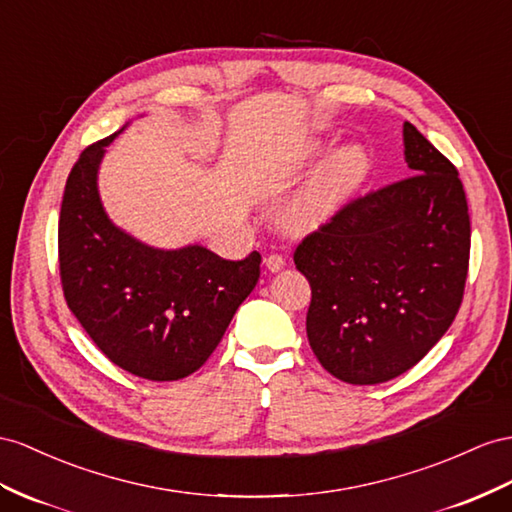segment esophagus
I'll use <instances>...</instances> for the list:
<instances>
[{
	"label": "esophagus",
	"instance_id": "obj_1",
	"mask_svg": "<svg viewBox=\"0 0 512 512\" xmlns=\"http://www.w3.org/2000/svg\"><path fill=\"white\" fill-rule=\"evenodd\" d=\"M264 264H266V268H268L270 272H279V270L285 268V257L279 255V253H270V255L264 259Z\"/></svg>",
	"mask_w": 512,
	"mask_h": 512
}]
</instances>
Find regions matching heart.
Here are the masks:
<instances>
[{
	"label": "heart",
	"instance_id": "heart-1",
	"mask_svg": "<svg viewBox=\"0 0 512 512\" xmlns=\"http://www.w3.org/2000/svg\"><path fill=\"white\" fill-rule=\"evenodd\" d=\"M326 151V144H311L303 155V164H309ZM370 173V155L361 144H346L337 149L322 168L300 192L292 207V218L300 227L320 225L331 218L348 196L355 192Z\"/></svg>",
	"mask_w": 512,
	"mask_h": 512
}]
</instances>
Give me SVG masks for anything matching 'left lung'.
Here are the masks:
<instances>
[{"label":"left lung","instance_id":"8db88e82","mask_svg":"<svg viewBox=\"0 0 512 512\" xmlns=\"http://www.w3.org/2000/svg\"><path fill=\"white\" fill-rule=\"evenodd\" d=\"M404 157L413 175L348 201L294 251L311 285L309 346L350 385L411 370L463 303L471 246L463 181L411 123Z\"/></svg>","mask_w":512,"mask_h":512}]
</instances>
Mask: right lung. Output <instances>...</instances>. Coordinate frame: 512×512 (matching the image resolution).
Instances as JSON below:
<instances>
[{"label":"right lung","mask_w":512,"mask_h":512,"mask_svg":"<svg viewBox=\"0 0 512 512\" xmlns=\"http://www.w3.org/2000/svg\"><path fill=\"white\" fill-rule=\"evenodd\" d=\"M71 168L58 222L64 300L114 365L147 381H179L220 344L233 313L259 281L261 255L222 259L203 246L157 251L116 229L97 192L103 149Z\"/></svg>","instance_id":"obj_1"}]
</instances>
